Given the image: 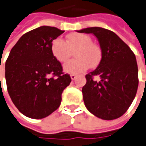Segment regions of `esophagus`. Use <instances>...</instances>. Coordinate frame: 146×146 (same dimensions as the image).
<instances>
[{
  "label": "esophagus",
  "mask_w": 146,
  "mask_h": 146,
  "mask_svg": "<svg viewBox=\"0 0 146 146\" xmlns=\"http://www.w3.org/2000/svg\"><path fill=\"white\" fill-rule=\"evenodd\" d=\"M76 77H77V76H76L75 75H71V80H75V79H76Z\"/></svg>",
  "instance_id": "34e87169"
}]
</instances>
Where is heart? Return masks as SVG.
I'll use <instances>...</instances> for the list:
<instances>
[{
  "mask_svg": "<svg viewBox=\"0 0 146 146\" xmlns=\"http://www.w3.org/2000/svg\"><path fill=\"white\" fill-rule=\"evenodd\" d=\"M75 60L68 61L63 65V71L68 74L79 75L90 67L97 66L101 59V52L98 46L92 44L90 37L81 33H72L67 36L66 42L56 38L52 42V56L60 63L66 62L74 52Z\"/></svg>",
  "mask_w": 146,
  "mask_h": 146,
  "instance_id": "b5f03b06",
  "label": "heart"
}]
</instances>
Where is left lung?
Returning a JSON list of instances; mask_svg holds the SVG:
<instances>
[{"label":"left lung","instance_id":"8db88e82","mask_svg":"<svg viewBox=\"0 0 146 146\" xmlns=\"http://www.w3.org/2000/svg\"><path fill=\"white\" fill-rule=\"evenodd\" d=\"M97 37L102 51L98 67L86 75L83 101L94 116L113 120L126 112L135 98L138 86L136 57L127 44L115 33L99 27L78 31ZM94 76L100 80L95 81Z\"/></svg>","mask_w":146,"mask_h":146}]
</instances>
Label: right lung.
<instances>
[{"label": "right lung", "mask_w": 146, "mask_h": 146, "mask_svg": "<svg viewBox=\"0 0 146 146\" xmlns=\"http://www.w3.org/2000/svg\"><path fill=\"white\" fill-rule=\"evenodd\" d=\"M64 31L41 26L24 34L5 63L7 89L19 111L40 119L60 106L63 90L71 79L51 52L52 42Z\"/></svg>", "instance_id": "1"}]
</instances>
